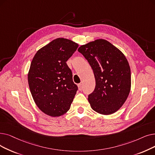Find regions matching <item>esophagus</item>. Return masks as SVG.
I'll return each mask as SVG.
<instances>
[{
    "label": "esophagus",
    "mask_w": 155,
    "mask_h": 155,
    "mask_svg": "<svg viewBox=\"0 0 155 155\" xmlns=\"http://www.w3.org/2000/svg\"><path fill=\"white\" fill-rule=\"evenodd\" d=\"M78 89H79L80 91H81V90L82 89V88H83V85H82V83L79 84L78 85Z\"/></svg>",
    "instance_id": "esophagus-1"
}]
</instances>
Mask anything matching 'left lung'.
<instances>
[{"mask_svg": "<svg viewBox=\"0 0 155 155\" xmlns=\"http://www.w3.org/2000/svg\"><path fill=\"white\" fill-rule=\"evenodd\" d=\"M94 71L96 87L89 95L92 109L111 115L123 106L130 91L131 73L125 55L104 39H97L78 49Z\"/></svg>", "mask_w": 155, "mask_h": 155, "instance_id": "obj_1", "label": "left lung"}]
</instances>
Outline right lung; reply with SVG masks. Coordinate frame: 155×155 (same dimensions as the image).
<instances>
[{"label":"right lung","mask_w":155,"mask_h":155,"mask_svg":"<svg viewBox=\"0 0 155 155\" xmlns=\"http://www.w3.org/2000/svg\"><path fill=\"white\" fill-rule=\"evenodd\" d=\"M78 44L64 38L53 40L33 57L28 74L30 90L38 108L46 115H64L78 90L66 64Z\"/></svg>","instance_id":"1"}]
</instances>
